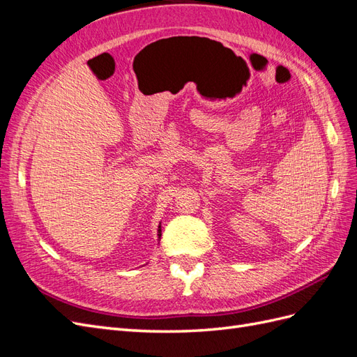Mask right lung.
<instances>
[{"label": "right lung", "instance_id": "1", "mask_svg": "<svg viewBox=\"0 0 357 357\" xmlns=\"http://www.w3.org/2000/svg\"><path fill=\"white\" fill-rule=\"evenodd\" d=\"M160 235H162V234H160V225H159V226H158V238H159V240H160Z\"/></svg>", "mask_w": 357, "mask_h": 357}]
</instances>
